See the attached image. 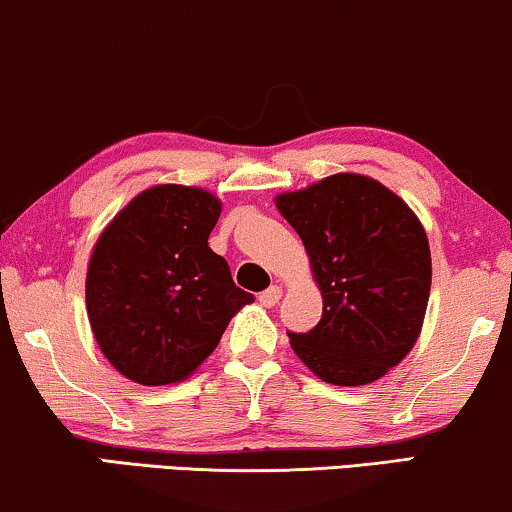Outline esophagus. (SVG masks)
<instances>
[{
    "label": "esophagus",
    "instance_id": "34e87169",
    "mask_svg": "<svg viewBox=\"0 0 512 512\" xmlns=\"http://www.w3.org/2000/svg\"><path fill=\"white\" fill-rule=\"evenodd\" d=\"M279 298H282V286H270V289H265L258 300H261V305L265 307H275L279 303Z\"/></svg>",
    "mask_w": 512,
    "mask_h": 512
}]
</instances>
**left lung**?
I'll return each mask as SVG.
<instances>
[{"mask_svg":"<svg viewBox=\"0 0 512 512\" xmlns=\"http://www.w3.org/2000/svg\"><path fill=\"white\" fill-rule=\"evenodd\" d=\"M310 256L324 312L293 352L338 387L380 380L422 331L431 249L415 212L380 181L342 172L275 198Z\"/></svg>","mask_w":512,"mask_h":512,"instance_id":"obj_1","label":"left lung"}]
</instances>
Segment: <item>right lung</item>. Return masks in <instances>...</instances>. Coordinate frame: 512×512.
I'll return each mask as SVG.
<instances>
[{"label":"right lung","mask_w":512,"mask_h":512,"mask_svg":"<svg viewBox=\"0 0 512 512\" xmlns=\"http://www.w3.org/2000/svg\"><path fill=\"white\" fill-rule=\"evenodd\" d=\"M221 202L205 188L160 184L102 230L86 275L93 335L118 373L158 387L193 375L254 296L209 249Z\"/></svg>","instance_id":"right-lung-1"}]
</instances>
